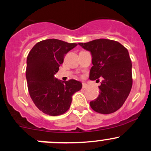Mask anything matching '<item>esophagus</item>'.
<instances>
[{
	"mask_svg": "<svg viewBox=\"0 0 151 151\" xmlns=\"http://www.w3.org/2000/svg\"><path fill=\"white\" fill-rule=\"evenodd\" d=\"M87 87H88V85L86 84V83H83V88H86Z\"/></svg>",
	"mask_w": 151,
	"mask_h": 151,
	"instance_id": "esophagus-1",
	"label": "esophagus"
}]
</instances>
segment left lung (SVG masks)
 <instances>
[{
  "label": "left lung",
  "mask_w": 151,
  "mask_h": 151,
  "mask_svg": "<svg viewBox=\"0 0 151 151\" xmlns=\"http://www.w3.org/2000/svg\"><path fill=\"white\" fill-rule=\"evenodd\" d=\"M91 52L92 64L90 80L102 77L99 95L90 102L96 112L110 114L119 109L132 86V64L127 49L116 41L99 39L87 43H78Z\"/></svg>",
  "instance_id": "left-lung-1"
}]
</instances>
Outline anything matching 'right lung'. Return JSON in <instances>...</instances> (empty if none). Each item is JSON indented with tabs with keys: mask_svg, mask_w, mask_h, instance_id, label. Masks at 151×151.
Masks as SVG:
<instances>
[{
	"mask_svg": "<svg viewBox=\"0 0 151 151\" xmlns=\"http://www.w3.org/2000/svg\"><path fill=\"white\" fill-rule=\"evenodd\" d=\"M77 45L50 39L38 42L29 52L26 68L29 93L38 109L47 115L65 113L71 106L72 96L81 90L80 82H63L55 77L65 55Z\"/></svg>",
	"mask_w": 151,
	"mask_h": 151,
	"instance_id": "obj_1",
	"label": "right lung"
}]
</instances>
